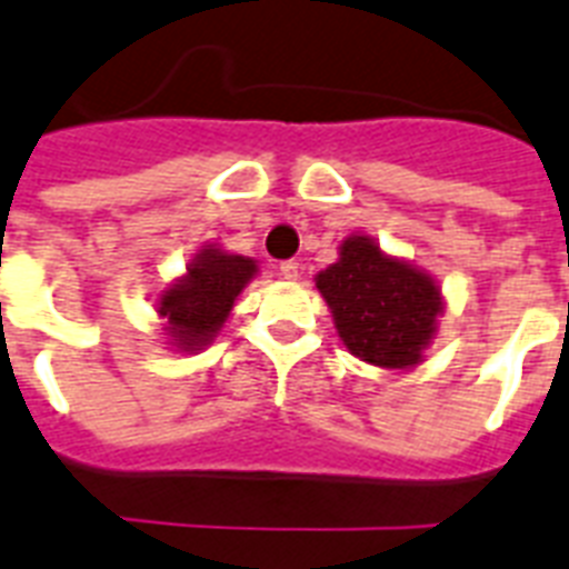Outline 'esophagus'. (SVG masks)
Wrapping results in <instances>:
<instances>
[{"label":"esophagus","mask_w":569,"mask_h":569,"mask_svg":"<svg viewBox=\"0 0 569 569\" xmlns=\"http://www.w3.org/2000/svg\"><path fill=\"white\" fill-rule=\"evenodd\" d=\"M277 271H280V277H283V280H298V274H301V266H298L295 259H283V262L277 266Z\"/></svg>","instance_id":"34e87169"}]
</instances>
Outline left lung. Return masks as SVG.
I'll return each instance as SVG.
<instances>
[{"label": "left lung", "mask_w": 569, "mask_h": 569, "mask_svg": "<svg viewBox=\"0 0 569 569\" xmlns=\"http://www.w3.org/2000/svg\"><path fill=\"white\" fill-rule=\"evenodd\" d=\"M351 355L407 369L419 363L440 316V292L425 274L387 259L366 236L348 239L339 262L316 277Z\"/></svg>", "instance_id": "8db88e82"}]
</instances>
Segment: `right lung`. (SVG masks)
Listing matches in <instances>:
<instances>
[{"mask_svg": "<svg viewBox=\"0 0 569 569\" xmlns=\"http://www.w3.org/2000/svg\"><path fill=\"white\" fill-rule=\"evenodd\" d=\"M257 266L253 259L230 257L221 250H203L191 262L189 274L162 295L159 312L168 316L180 348H200L218 333L230 316L236 295L244 289Z\"/></svg>", "mask_w": 569, "mask_h": 569, "instance_id": "obj_1", "label": "right lung"}]
</instances>
